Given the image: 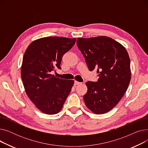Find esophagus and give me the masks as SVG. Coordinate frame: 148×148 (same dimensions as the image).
I'll use <instances>...</instances> for the list:
<instances>
[{"label": "esophagus", "instance_id": "obj_1", "mask_svg": "<svg viewBox=\"0 0 148 148\" xmlns=\"http://www.w3.org/2000/svg\"><path fill=\"white\" fill-rule=\"evenodd\" d=\"M81 83H82L81 82H77V81H74V85H78V84H80Z\"/></svg>", "mask_w": 148, "mask_h": 148}]
</instances>
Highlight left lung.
I'll use <instances>...</instances> for the list:
<instances>
[{"mask_svg": "<svg viewBox=\"0 0 148 148\" xmlns=\"http://www.w3.org/2000/svg\"><path fill=\"white\" fill-rule=\"evenodd\" d=\"M77 45L89 71L97 70V82L89 81L83 99L95 114L111 110L122 98L131 80L130 60L126 49L107 36L78 38Z\"/></svg>", "mask_w": 148, "mask_h": 148, "instance_id": "1", "label": "left lung"}]
</instances>
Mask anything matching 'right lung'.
I'll return each instance as SVG.
<instances>
[{
	"label": "right lung",
	"instance_id": "right-lung-1",
	"mask_svg": "<svg viewBox=\"0 0 148 148\" xmlns=\"http://www.w3.org/2000/svg\"><path fill=\"white\" fill-rule=\"evenodd\" d=\"M75 38L49 36L38 39L27 48L21 75L26 94L39 110L48 114L60 111L74 84L51 74L61 69L62 58L75 43Z\"/></svg>",
	"mask_w": 148,
	"mask_h": 148
}]
</instances>
